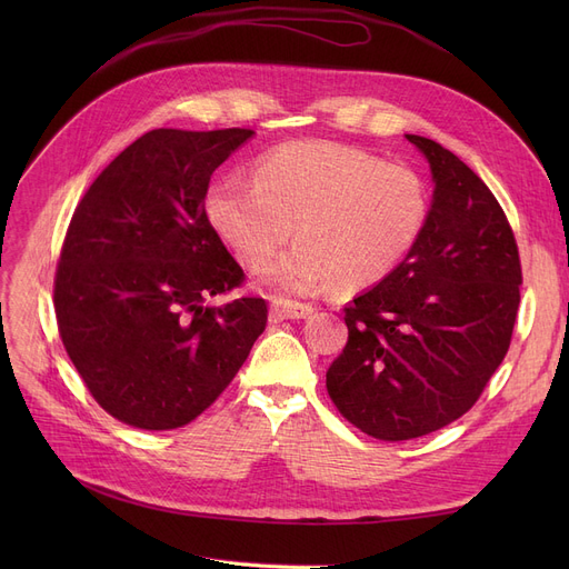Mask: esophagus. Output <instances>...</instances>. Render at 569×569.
Returning a JSON list of instances; mask_svg holds the SVG:
<instances>
[{"mask_svg": "<svg viewBox=\"0 0 569 569\" xmlns=\"http://www.w3.org/2000/svg\"><path fill=\"white\" fill-rule=\"evenodd\" d=\"M313 313L311 305H302V302H292V300H283V297H274L272 300V309H269V320L272 322H281V320H300Z\"/></svg>", "mask_w": 569, "mask_h": 569, "instance_id": "esophagus-1", "label": "esophagus"}]
</instances>
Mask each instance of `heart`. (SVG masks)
Returning <instances> with one entry per match:
<instances>
[{
  "label": "heart",
  "mask_w": 569,
  "mask_h": 569,
  "mask_svg": "<svg viewBox=\"0 0 569 569\" xmlns=\"http://www.w3.org/2000/svg\"><path fill=\"white\" fill-rule=\"evenodd\" d=\"M207 217L244 267L258 269L288 239L292 251L264 267L277 292L311 295L390 277L429 221L425 179L365 149L309 140L277 147L256 177L228 172L209 187Z\"/></svg>",
  "instance_id": "b5f03b06"
}]
</instances>
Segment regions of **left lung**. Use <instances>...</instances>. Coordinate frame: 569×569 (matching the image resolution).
I'll use <instances>...</instances> for the list:
<instances>
[{"instance_id": "1", "label": "left lung", "mask_w": 569, "mask_h": 569, "mask_svg": "<svg viewBox=\"0 0 569 569\" xmlns=\"http://www.w3.org/2000/svg\"><path fill=\"white\" fill-rule=\"evenodd\" d=\"M406 138L431 168L429 221L395 272L343 309L348 343L327 369L337 410L390 442L475 406L510 348L521 300L517 239L496 196L450 149Z\"/></svg>"}]
</instances>
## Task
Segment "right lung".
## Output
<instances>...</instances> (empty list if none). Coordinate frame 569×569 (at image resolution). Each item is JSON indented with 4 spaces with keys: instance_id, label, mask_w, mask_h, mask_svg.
<instances>
[{
    "instance_id": "1",
    "label": "right lung",
    "mask_w": 569,
    "mask_h": 569,
    "mask_svg": "<svg viewBox=\"0 0 569 569\" xmlns=\"http://www.w3.org/2000/svg\"><path fill=\"white\" fill-rule=\"evenodd\" d=\"M251 129H154L87 189L54 274L59 337L89 395L144 431L193 422L247 362L267 302L209 300L244 272L204 212L212 172Z\"/></svg>"
}]
</instances>
